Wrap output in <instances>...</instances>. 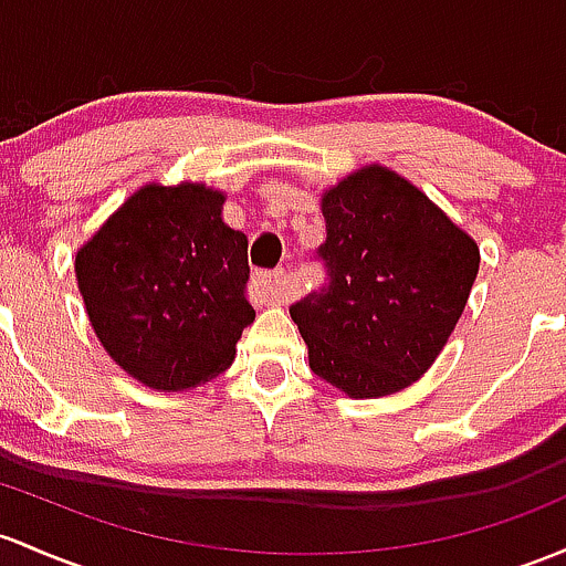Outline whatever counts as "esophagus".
Returning <instances> with one entry per match:
<instances>
[{
    "mask_svg": "<svg viewBox=\"0 0 566 566\" xmlns=\"http://www.w3.org/2000/svg\"><path fill=\"white\" fill-rule=\"evenodd\" d=\"M252 293L265 303H284L287 290H284V271H258L252 276Z\"/></svg>",
    "mask_w": 566,
    "mask_h": 566,
    "instance_id": "34e87169",
    "label": "esophagus"
}]
</instances>
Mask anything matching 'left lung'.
<instances>
[{
  "label": "left lung",
  "instance_id": "obj_1",
  "mask_svg": "<svg viewBox=\"0 0 566 566\" xmlns=\"http://www.w3.org/2000/svg\"><path fill=\"white\" fill-rule=\"evenodd\" d=\"M319 207L331 284L290 308L308 365L354 400L400 392L432 368L468 306L475 239L381 164L346 174Z\"/></svg>",
  "mask_w": 566,
  "mask_h": 566
}]
</instances>
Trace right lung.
Listing matches in <instances>:
<instances>
[{
    "instance_id": "obj_1",
    "label": "right lung",
    "mask_w": 566,
    "mask_h": 566,
    "mask_svg": "<svg viewBox=\"0 0 566 566\" xmlns=\"http://www.w3.org/2000/svg\"><path fill=\"white\" fill-rule=\"evenodd\" d=\"M203 182L142 185L74 254L104 352L158 392H188L231 368L247 301V235Z\"/></svg>"
}]
</instances>
